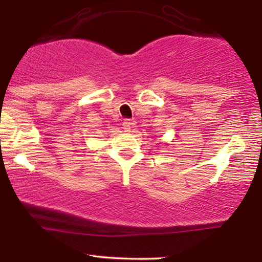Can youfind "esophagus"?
<instances>
[{
    "instance_id": "obj_1",
    "label": "esophagus",
    "mask_w": 262,
    "mask_h": 262,
    "mask_svg": "<svg viewBox=\"0 0 262 262\" xmlns=\"http://www.w3.org/2000/svg\"><path fill=\"white\" fill-rule=\"evenodd\" d=\"M133 124H134V121H132V119H124V121H123V128H124L125 132L130 130L132 125Z\"/></svg>"
}]
</instances>
